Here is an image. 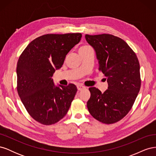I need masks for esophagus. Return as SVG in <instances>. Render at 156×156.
Listing matches in <instances>:
<instances>
[{
  "mask_svg": "<svg viewBox=\"0 0 156 156\" xmlns=\"http://www.w3.org/2000/svg\"><path fill=\"white\" fill-rule=\"evenodd\" d=\"M77 89L79 90H84V89H86V87H84V86H83V85H82V84H78L77 85Z\"/></svg>",
  "mask_w": 156,
  "mask_h": 156,
  "instance_id": "1",
  "label": "esophagus"
}]
</instances>
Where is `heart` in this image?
<instances>
[{
    "label": "heart",
    "instance_id": "b5f03b06",
    "mask_svg": "<svg viewBox=\"0 0 156 156\" xmlns=\"http://www.w3.org/2000/svg\"><path fill=\"white\" fill-rule=\"evenodd\" d=\"M88 49H91V47L89 46V45H83L81 46V48H79V51H84V50H87Z\"/></svg>",
    "mask_w": 156,
    "mask_h": 156
}]
</instances>
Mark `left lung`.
<instances>
[{"instance_id":"left-lung-1","label":"left lung","mask_w":156,"mask_h":156,"mask_svg":"<svg viewBox=\"0 0 156 156\" xmlns=\"http://www.w3.org/2000/svg\"><path fill=\"white\" fill-rule=\"evenodd\" d=\"M95 49L99 70L107 77L108 89L103 92L89 88L88 111L94 119L111 124L122 120L131 110L139 92L140 65L135 52L120 37L108 34L85 35Z\"/></svg>"}]
</instances>
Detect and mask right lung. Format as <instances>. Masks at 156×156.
I'll use <instances>...</instances> for the list:
<instances>
[{"mask_svg": "<svg viewBox=\"0 0 156 156\" xmlns=\"http://www.w3.org/2000/svg\"><path fill=\"white\" fill-rule=\"evenodd\" d=\"M81 37V33L41 36L32 40L19 58L18 94L30 116L41 124L52 125L63 119L73 100L77 87H55L51 77Z\"/></svg>", "mask_w": 156, "mask_h": 156, "instance_id": "1", "label": "right lung"}]
</instances>
